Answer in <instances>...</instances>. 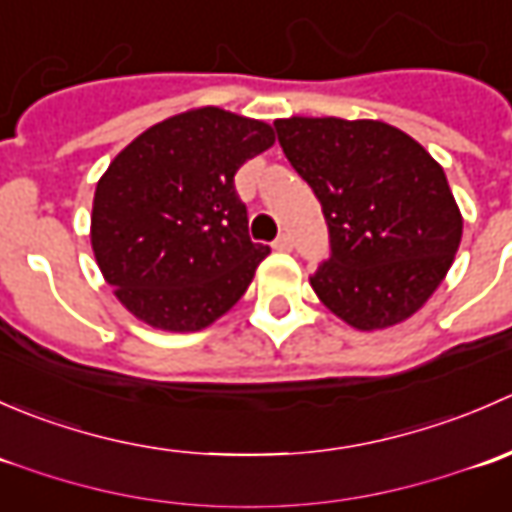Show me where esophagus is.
<instances>
[{
    "label": "esophagus",
    "mask_w": 512,
    "mask_h": 512,
    "mask_svg": "<svg viewBox=\"0 0 512 512\" xmlns=\"http://www.w3.org/2000/svg\"><path fill=\"white\" fill-rule=\"evenodd\" d=\"M272 247H275L277 252H289L292 250V240H289V235H280L275 242H272Z\"/></svg>",
    "instance_id": "esophagus-1"
}]
</instances>
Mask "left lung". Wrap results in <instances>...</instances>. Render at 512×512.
I'll list each match as a JSON object with an SVG mask.
<instances>
[{
	"label": "left lung",
	"instance_id": "left-lung-1",
	"mask_svg": "<svg viewBox=\"0 0 512 512\" xmlns=\"http://www.w3.org/2000/svg\"><path fill=\"white\" fill-rule=\"evenodd\" d=\"M280 146L322 203L332 257L309 280L359 332L406 322L456 260L463 215L431 153L384 121L292 116Z\"/></svg>",
	"mask_w": 512,
	"mask_h": 512
}]
</instances>
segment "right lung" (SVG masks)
<instances>
[{"label":"right lung","mask_w":512,"mask_h":512,"mask_svg":"<svg viewBox=\"0 0 512 512\" xmlns=\"http://www.w3.org/2000/svg\"><path fill=\"white\" fill-rule=\"evenodd\" d=\"M272 143L270 123L200 106L151 126L111 160L96 183L91 247L133 317L200 332L247 292L270 247L247 235L235 173Z\"/></svg>","instance_id":"right-lung-1"}]
</instances>
